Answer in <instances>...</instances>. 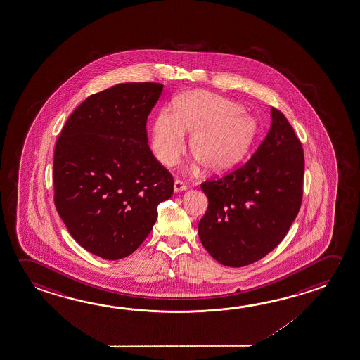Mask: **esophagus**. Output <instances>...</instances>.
Listing matches in <instances>:
<instances>
[{"label": "esophagus", "instance_id": "obj_1", "mask_svg": "<svg viewBox=\"0 0 360 360\" xmlns=\"http://www.w3.org/2000/svg\"><path fill=\"white\" fill-rule=\"evenodd\" d=\"M186 189H187V184L186 183L183 182V181H179V179L174 181V192H183Z\"/></svg>", "mask_w": 360, "mask_h": 360}]
</instances>
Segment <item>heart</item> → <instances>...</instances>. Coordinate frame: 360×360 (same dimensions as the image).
<instances>
[{"mask_svg":"<svg viewBox=\"0 0 360 360\" xmlns=\"http://www.w3.org/2000/svg\"><path fill=\"white\" fill-rule=\"evenodd\" d=\"M236 101L210 91H188L174 101V112L162 109L154 119L152 150L165 165H174L186 150V131H192L191 152L207 171L236 165L252 146L257 127Z\"/></svg>","mask_w":360,"mask_h":360,"instance_id":"obj_1","label":"heart"}]
</instances>
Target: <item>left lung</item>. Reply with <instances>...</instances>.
<instances>
[{
  "label": "left lung",
  "mask_w": 360,
  "mask_h": 360,
  "mask_svg": "<svg viewBox=\"0 0 360 360\" xmlns=\"http://www.w3.org/2000/svg\"><path fill=\"white\" fill-rule=\"evenodd\" d=\"M304 150L283 112L271 108V127L245 165L200 188L208 208L198 224L200 240L219 264L242 267L265 257L300 210Z\"/></svg>",
  "instance_id": "8db88e82"
}]
</instances>
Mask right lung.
<instances>
[{
  "label": "right lung",
  "mask_w": 360,
  "mask_h": 360,
  "mask_svg": "<svg viewBox=\"0 0 360 360\" xmlns=\"http://www.w3.org/2000/svg\"><path fill=\"white\" fill-rule=\"evenodd\" d=\"M158 83L90 95L66 120L53 153V202L74 240L101 259L133 254L173 195L171 173L148 146Z\"/></svg>",
  "instance_id": "obj_1"
}]
</instances>
